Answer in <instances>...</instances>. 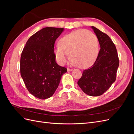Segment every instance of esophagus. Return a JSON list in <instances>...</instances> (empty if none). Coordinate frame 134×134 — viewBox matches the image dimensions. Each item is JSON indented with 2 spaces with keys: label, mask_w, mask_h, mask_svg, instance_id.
Returning a JSON list of instances; mask_svg holds the SVG:
<instances>
[{
  "label": "esophagus",
  "mask_w": 134,
  "mask_h": 134,
  "mask_svg": "<svg viewBox=\"0 0 134 134\" xmlns=\"http://www.w3.org/2000/svg\"><path fill=\"white\" fill-rule=\"evenodd\" d=\"M72 69H70V68H67V71H72Z\"/></svg>",
  "instance_id": "esophagus-1"
}]
</instances>
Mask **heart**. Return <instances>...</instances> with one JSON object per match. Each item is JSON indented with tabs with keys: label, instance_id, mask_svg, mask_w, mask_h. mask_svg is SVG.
<instances>
[{
	"label": "heart",
	"instance_id": "heart-1",
	"mask_svg": "<svg viewBox=\"0 0 134 134\" xmlns=\"http://www.w3.org/2000/svg\"><path fill=\"white\" fill-rule=\"evenodd\" d=\"M54 48L55 59L60 65L66 62L68 55L80 68L91 66L98 55V40L91 32L78 30L64 36Z\"/></svg>",
	"mask_w": 134,
	"mask_h": 134
}]
</instances>
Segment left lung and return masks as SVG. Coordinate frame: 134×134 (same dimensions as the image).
<instances>
[{
  "instance_id": "left-lung-1",
  "label": "left lung",
  "mask_w": 134,
  "mask_h": 134,
  "mask_svg": "<svg viewBox=\"0 0 134 134\" xmlns=\"http://www.w3.org/2000/svg\"><path fill=\"white\" fill-rule=\"evenodd\" d=\"M91 27L98 38L100 49L93 65L83 70L78 84L86 94L96 97L103 94L115 82L119 59L110 37L95 27Z\"/></svg>"
}]
</instances>
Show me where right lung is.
<instances>
[{
	"instance_id": "1",
	"label": "right lung",
	"mask_w": 134,
	"mask_h": 134,
	"mask_svg": "<svg viewBox=\"0 0 134 134\" xmlns=\"http://www.w3.org/2000/svg\"><path fill=\"white\" fill-rule=\"evenodd\" d=\"M63 31V28H43L31 36L22 51L21 75L28 92L36 98L51 97L67 72L56 63L54 53L56 40Z\"/></svg>"
}]
</instances>
